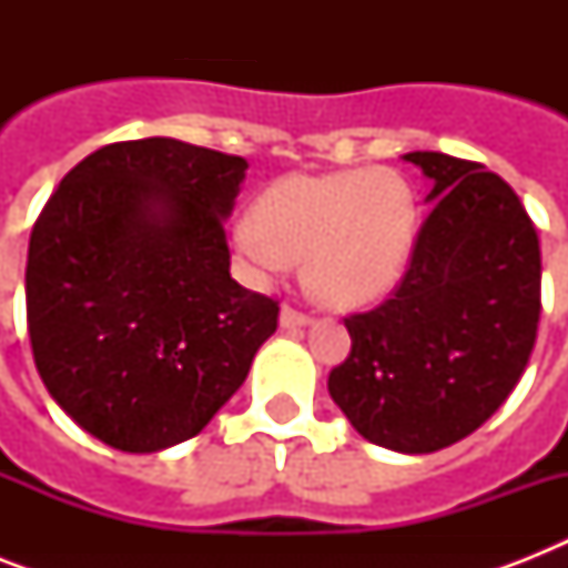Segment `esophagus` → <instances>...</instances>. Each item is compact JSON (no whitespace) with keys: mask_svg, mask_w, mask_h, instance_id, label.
I'll return each mask as SVG.
<instances>
[{"mask_svg":"<svg viewBox=\"0 0 568 568\" xmlns=\"http://www.w3.org/2000/svg\"><path fill=\"white\" fill-rule=\"evenodd\" d=\"M310 315L306 312H297L292 310V306H283V312H280V324H283L285 329H292V327H306L310 324Z\"/></svg>","mask_w":568,"mask_h":568,"instance_id":"34e87169","label":"esophagus"}]
</instances>
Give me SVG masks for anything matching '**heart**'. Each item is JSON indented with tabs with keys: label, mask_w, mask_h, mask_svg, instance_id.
<instances>
[{
	"label": "heart",
	"mask_w": 568,
	"mask_h": 568,
	"mask_svg": "<svg viewBox=\"0 0 568 568\" xmlns=\"http://www.w3.org/2000/svg\"><path fill=\"white\" fill-rule=\"evenodd\" d=\"M415 230V196L400 173L388 168L294 173L271 182L253 214L232 223L230 247L253 283H271L303 258V283L312 297L356 310L400 283Z\"/></svg>",
	"instance_id": "1"
}]
</instances>
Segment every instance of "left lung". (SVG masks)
Wrapping results in <instances>:
<instances>
[{
    "label": "left lung",
    "instance_id": "obj_1",
    "mask_svg": "<svg viewBox=\"0 0 568 568\" xmlns=\"http://www.w3.org/2000/svg\"><path fill=\"white\" fill-rule=\"evenodd\" d=\"M433 205L395 294L345 318L351 356L327 388L363 439L433 454L475 433L507 400L537 342V226L484 164L406 153Z\"/></svg>",
    "mask_w": 568,
    "mask_h": 568
}]
</instances>
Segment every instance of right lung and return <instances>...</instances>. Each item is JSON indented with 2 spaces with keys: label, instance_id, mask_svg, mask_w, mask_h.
Masks as SVG:
<instances>
[{
  "label": "right lung",
  "instance_id": "1",
  "mask_svg": "<svg viewBox=\"0 0 568 568\" xmlns=\"http://www.w3.org/2000/svg\"><path fill=\"white\" fill-rule=\"evenodd\" d=\"M247 162L120 141L67 173L29 241L34 365L82 430L129 454L191 439L247 379L280 306L230 276Z\"/></svg>",
  "mask_w": 568,
  "mask_h": 568
}]
</instances>
